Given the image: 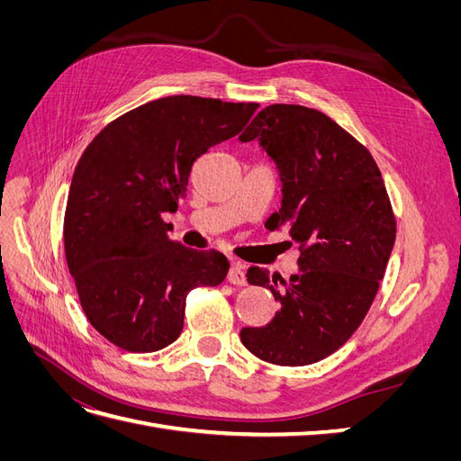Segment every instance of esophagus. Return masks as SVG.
Wrapping results in <instances>:
<instances>
[{
    "mask_svg": "<svg viewBox=\"0 0 461 461\" xmlns=\"http://www.w3.org/2000/svg\"><path fill=\"white\" fill-rule=\"evenodd\" d=\"M227 281L230 285H240V286L246 285V276H244V269H242L240 263H232L230 265V269L227 273Z\"/></svg>",
    "mask_w": 461,
    "mask_h": 461,
    "instance_id": "esophagus-1",
    "label": "esophagus"
}]
</instances>
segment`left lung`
Returning a JSON list of instances; mask_svg holds the SVG:
<instances>
[{"instance_id":"obj_1","label":"left lung","mask_w":461,"mask_h":461,"mask_svg":"<svg viewBox=\"0 0 461 461\" xmlns=\"http://www.w3.org/2000/svg\"><path fill=\"white\" fill-rule=\"evenodd\" d=\"M259 140L276 163L283 200L265 227H285L300 244L290 281L248 269L278 312L240 340L275 366H310L337 352L367 315L396 239V219L371 153L330 117L303 105L261 109L240 136Z\"/></svg>"}]
</instances>
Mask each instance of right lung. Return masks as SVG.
Here are the masks:
<instances>
[{"instance_id": "obj_1", "label": "right lung", "mask_w": 461, "mask_h": 461, "mask_svg": "<svg viewBox=\"0 0 461 461\" xmlns=\"http://www.w3.org/2000/svg\"><path fill=\"white\" fill-rule=\"evenodd\" d=\"M258 107L161 97L111 121L78 159L65 258L90 325L121 350L169 346L183 330L188 292L225 281L227 258L171 240L163 213L185 198L194 161L239 134Z\"/></svg>"}]
</instances>
